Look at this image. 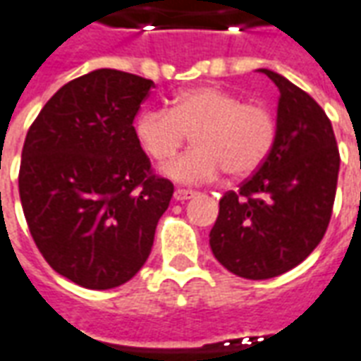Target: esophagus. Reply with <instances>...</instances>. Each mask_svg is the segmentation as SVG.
<instances>
[{"label":"esophagus","mask_w":361,"mask_h":361,"mask_svg":"<svg viewBox=\"0 0 361 361\" xmlns=\"http://www.w3.org/2000/svg\"><path fill=\"white\" fill-rule=\"evenodd\" d=\"M193 195H195V191H191V189H176L173 191V199L176 201H188Z\"/></svg>","instance_id":"1"}]
</instances>
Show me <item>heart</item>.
I'll list each match as a JSON object with an SVG mask.
<instances>
[{"label": "heart", "mask_w": 361, "mask_h": 361, "mask_svg": "<svg viewBox=\"0 0 361 361\" xmlns=\"http://www.w3.org/2000/svg\"><path fill=\"white\" fill-rule=\"evenodd\" d=\"M193 131L195 149L162 168L178 183L212 181L224 170L235 178L255 172L274 145L276 121L267 106L220 87L181 90L170 110L147 108L135 119V139L154 160L173 157Z\"/></svg>", "instance_id": "b5f03b06"}]
</instances>
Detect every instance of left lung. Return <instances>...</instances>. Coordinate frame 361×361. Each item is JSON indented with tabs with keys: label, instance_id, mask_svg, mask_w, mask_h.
<instances>
[{
	"label": "left lung",
	"instance_id": "left-lung-1",
	"mask_svg": "<svg viewBox=\"0 0 361 361\" xmlns=\"http://www.w3.org/2000/svg\"><path fill=\"white\" fill-rule=\"evenodd\" d=\"M279 87L276 137L265 162L220 199L209 243L222 267L265 280L300 265L331 220L341 157L323 108L286 77L259 69Z\"/></svg>",
	"mask_w": 361,
	"mask_h": 361
}]
</instances>
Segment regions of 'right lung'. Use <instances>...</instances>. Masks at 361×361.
<instances>
[{
	"label": "right lung",
	"mask_w": 361,
	"mask_h": 361,
	"mask_svg": "<svg viewBox=\"0 0 361 361\" xmlns=\"http://www.w3.org/2000/svg\"><path fill=\"white\" fill-rule=\"evenodd\" d=\"M154 82L94 69L63 85L30 126L19 195L48 265L90 290L121 286L149 259L172 181L150 172L133 119Z\"/></svg>",
	"instance_id": "obj_1"
}]
</instances>
